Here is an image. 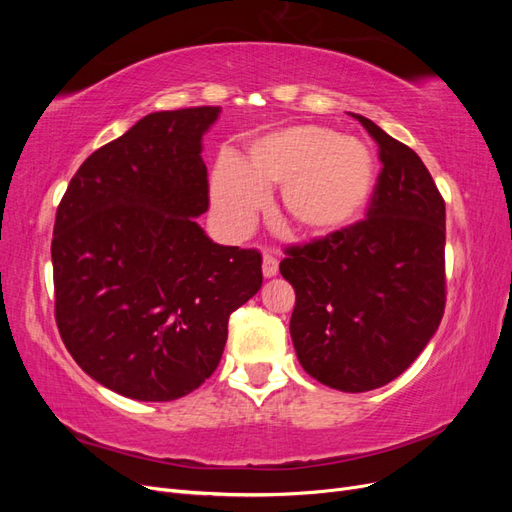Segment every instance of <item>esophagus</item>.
<instances>
[{
  "label": "esophagus",
  "instance_id": "34e87169",
  "mask_svg": "<svg viewBox=\"0 0 512 512\" xmlns=\"http://www.w3.org/2000/svg\"><path fill=\"white\" fill-rule=\"evenodd\" d=\"M277 258L271 254V252H265V258H262V273H265V277H273L277 273Z\"/></svg>",
  "mask_w": 512,
  "mask_h": 512
}]
</instances>
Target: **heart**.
Listing matches in <instances>:
<instances>
[{
    "label": "heart",
    "instance_id": "b5f03b06",
    "mask_svg": "<svg viewBox=\"0 0 512 512\" xmlns=\"http://www.w3.org/2000/svg\"><path fill=\"white\" fill-rule=\"evenodd\" d=\"M280 190V215L301 235H329L361 218L376 188V160L365 143L320 126H286L254 136L241 162L224 158L211 196L220 220L243 228Z\"/></svg>",
    "mask_w": 512,
    "mask_h": 512
}]
</instances>
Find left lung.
Instances as JSON below:
<instances>
[{"label": "left lung", "instance_id": "obj_1", "mask_svg": "<svg viewBox=\"0 0 512 512\" xmlns=\"http://www.w3.org/2000/svg\"><path fill=\"white\" fill-rule=\"evenodd\" d=\"M382 164L365 220L292 243L290 335L309 376L344 393L389 384L416 361L446 305V207L427 166L363 115Z\"/></svg>", "mask_w": 512, "mask_h": 512}]
</instances>
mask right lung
Here are the masks:
<instances>
[{
  "label": "right lung",
  "instance_id": "right-lung-1",
  "mask_svg": "<svg viewBox=\"0 0 512 512\" xmlns=\"http://www.w3.org/2000/svg\"><path fill=\"white\" fill-rule=\"evenodd\" d=\"M220 106L151 113L76 170L55 215V322L106 389L173 401L218 367L228 318L262 286V256L213 243L200 141Z\"/></svg>",
  "mask_w": 512,
  "mask_h": 512
}]
</instances>
